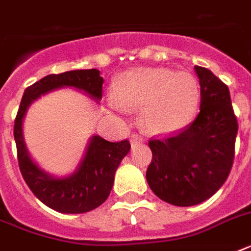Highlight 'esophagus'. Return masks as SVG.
<instances>
[{"label":"esophagus","mask_w":251,"mask_h":251,"mask_svg":"<svg viewBox=\"0 0 251 251\" xmlns=\"http://www.w3.org/2000/svg\"><path fill=\"white\" fill-rule=\"evenodd\" d=\"M142 141H143V139H142V138L139 137L138 134H133V135H131V145H137V143H141Z\"/></svg>","instance_id":"34e87169"}]
</instances>
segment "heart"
Returning a JSON list of instances; mask_svg holds the SVG:
<instances>
[{
	"label": "heart",
	"mask_w": 251,
	"mask_h": 251,
	"mask_svg": "<svg viewBox=\"0 0 251 251\" xmlns=\"http://www.w3.org/2000/svg\"><path fill=\"white\" fill-rule=\"evenodd\" d=\"M201 88L189 72L171 69H135L114 82L116 108L139 109L142 125L151 134H169L182 129L197 113Z\"/></svg>",
	"instance_id": "1"
}]
</instances>
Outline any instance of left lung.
<instances>
[{
    "mask_svg": "<svg viewBox=\"0 0 251 251\" xmlns=\"http://www.w3.org/2000/svg\"><path fill=\"white\" fill-rule=\"evenodd\" d=\"M201 109L194 121L163 138H151L152 160L146 173L151 190L173 206L204 202L226 182L234 160L238 124L228 86L195 66Z\"/></svg>",
    "mask_w": 251,
    "mask_h": 251,
    "instance_id": "8db88e82",
    "label": "left lung"
}]
</instances>
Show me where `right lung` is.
<instances>
[{
	"label": "right lung",
	"instance_id": "1",
	"mask_svg": "<svg viewBox=\"0 0 251 251\" xmlns=\"http://www.w3.org/2000/svg\"><path fill=\"white\" fill-rule=\"evenodd\" d=\"M104 79L96 69L50 74L25 88L14 122L18 164L27 186L45 206L62 214H83L105 202L113 186L114 173L130 151V142H108L94 135L83 161L74 175L54 178L37 167L25 150L22 124L29 104L41 95L60 87H75L92 98L101 99Z\"/></svg>",
	"mask_w": 251,
	"mask_h": 251
}]
</instances>
